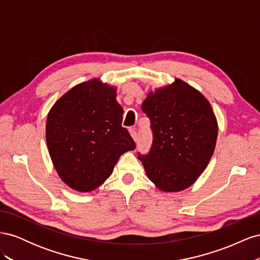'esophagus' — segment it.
Returning <instances> with one entry per match:
<instances>
[{
    "label": "esophagus",
    "instance_id": "obj_1",
    "mask_svg": "<svg viewBox=\"0 0 260 260\" xmlns=\"http://www.w3.org/2000/svg\"><path fill=\"white\" fill-rule=\"evenodd\" d=\"M130 135L132 137V139L135 140V142H138L139 140V136H138V132L135 129H130Z\"/></svg>",
    "mask_w": 260,
    "mask_h": 260
}]
</instances>
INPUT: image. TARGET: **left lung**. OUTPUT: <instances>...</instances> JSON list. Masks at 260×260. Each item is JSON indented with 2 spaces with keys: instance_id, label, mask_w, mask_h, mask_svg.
<instances>
[{
  "instance_id": "1",
  "label": "left lung",
  "mask_w": 260,
  "mask_h": 260,
  "mask_svg": "<svg viewBox=\"0 0 260 260\" xmlns=\"http://www.w3.org/2000/svg\"><path fill=\"white\" fill-rule=\"evenodd\" d=\"M142 111L151 120L153 144L139 154L146 175L165 192L192 185L215 151L218 124L206 98L184 81L149 92Z\"/></svg>"
}]
</instances>
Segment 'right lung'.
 I'll list each match as a JSON object with an SVG mask.
<instances>
[{"mask_svg": "<svg viewBox=\"0 0 260 260\" xmlns=\"http://www.w3.org/2000/svg\"><path fill=\"white\" fill-rule=\"evenodd\" d=\"M116 89L93 79L74 86L53 105L46 143L58 176L72 188L90 192L112 175L119 157L136 148L121 125Z\"/></svg>", "mask_w": 260, "mask_h": 260, "instance_id": "1", "label": "right lung"}]
</instances>
